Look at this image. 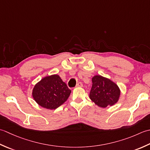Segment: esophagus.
<instances>
[{
	"instance_id": "obj_1",
	"label": "esophagus",
	"mask_w": 150,
	"mask_h": 150,
	"mask_svg": "<svg viewBox=\"0 0 150 150\" xmlns=\"http://www.w3.org/2000/svg\"><path fill=\"white\" fill-rule=\"evenodd\" d=\"M82 86H83V84H82L81 82H78V83L76 84V87H81Z\"/></svg>"
}]
</instances>
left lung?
Masks as SVG:
<instances>
[{"label": "left lung", "instance_id": "1", "mask_svg": "<svg viewBox=\"0 0 150 150\" xmlns=\"http://www.w3.org/2000/svg\"><path fill=\"white\" fill-rule=\"evenodd\" d=\"M92 82L89 98L96 105L105 108L118 102L120 96V89L117 84L100 75L94 76Z\"/></svg>", "mask_w": 150, "mask_h": 150}]
</instances>
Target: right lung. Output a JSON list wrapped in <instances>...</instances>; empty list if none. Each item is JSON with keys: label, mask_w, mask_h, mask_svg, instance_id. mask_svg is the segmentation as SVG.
Returning <instances> with one entry per match:
<instances>
[{"label": "right lung", "mask_w": 150, "mask_h": 150, "mask_svg": "<svg viewBox=\"0 0 150 150\" xmlns=\"http://www.w3.org/2000/svg\"><path fill=\"white\" fill-rule=\"evenodd\" d=\"M71 91L57 74L47 76L33 88L32 97L39 105L56 109L68 99Z\"/></svg>", "instance_id": "obj_1"}]
</instances>
